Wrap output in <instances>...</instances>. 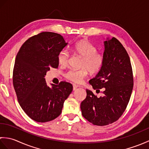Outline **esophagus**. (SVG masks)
I'll return each instance as SVG.
<instances>
[{
	"mask_svg": "<svg viewBox=\"0 0 149 149\" xmlns=\"http://www.w3.org/2000/svg\"><path fill=\"white\" fill-rule=\"evenodd\" d=\"M79 87V86H77V85H75V84H74L73 85V90H75L77 89V88Z\"/></svg>",
	"mask_w": 149,
	"mask_h": 149,
	"instance_id": "1",
	"label": "esophagus"
}]
</instances>
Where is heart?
<instances>
[{
	"instance_id": "b5f03b06",
	"label": "heart",
	"mask_w": 149,
	"mask_h": 149,
	"mask_svg": "<svg viewBox=\"0 0 149 149\" xmlns=\"http://www.w3.org/2000/svg\"><path fill=\"white\" fill-rule=\"evenodd\" d=\"M72 51L82 58L81 69L70 70L65 74L66 78L73 83L79 84L88 72L91 74H96L99 72L104 62V58L102 53L97 51V49L89 41L83 39L78 41L72 47ZM70 58L68 50L63 49L59 52L58 60L59 64L62 66L67 65Z\"/></svg>"
}]
</instances>
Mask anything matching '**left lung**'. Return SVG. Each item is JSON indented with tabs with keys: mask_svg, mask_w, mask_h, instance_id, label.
<instances>
[{
	"mask_svg": "<svg viewBox=\"0 0 149 149\" xmlns=\"http://www.w3.org/2000/svg\"><path fill=\"white\" fill-rule=\"evenodd\" d=\"M104 62L95 77L89 81L97 97L86 90L87 95L81 104L82 115L93 125L103 126L118 120L130 100L134 80L130 58L124 47L115 38L104 42Z\"/></svg>",
	"mask_w": 149,
	"mask_h": 149,
	"instance_id": "8db88e82",
	"label": "left lung"
}]
</instances>
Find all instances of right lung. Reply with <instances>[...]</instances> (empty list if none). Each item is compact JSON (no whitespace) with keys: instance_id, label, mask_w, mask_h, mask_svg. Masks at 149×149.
I'll return each mask as SVG.
<instances>
[{"instance_id":"1","label":"right lung","mask_w":149,"mask_h":149,"mask_svg":"<svg viewBox=\"0 0 149 149\" xmlns=\"http://www.w3.org/2000/svg\"><path fill=\"white\" fill-rule=\"evenodd\" d=\"M66 45L59 34L42 32L27 40L16 56L14 89L22 109L34 121L46 122L56 118L72 91V85L68 82L49 87L44 78L50 68H58V54Z\"/></svg>"}]
</instances>
